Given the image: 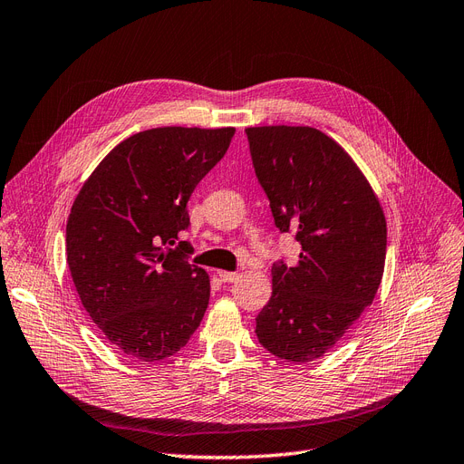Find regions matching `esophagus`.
Returning a JSON list of instances; mask_svg holds the SVG:
<instances>
[{
    "mask_svg": "<svg viewBox=\"0 0 464 464\" xmlns=\"http://www.w3.org/2000/svg\"><path fill=\"white\" fill-rule=\"evenodd\" d=\"M218 276L223 283H237L241 279V273H231V271H218Z\"/></svg>",
    "mask_w": 464,
    "mask_h": 464,
    "instance_id": "1",
    "label": "esophagus"
}]
</instances>
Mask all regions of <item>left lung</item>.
<instances>
[{
	"label": "left lung",
	"instance_id": "obj_1",
	"mask_svg": "<svg viewBox=\"0 0 464 464\" xmlns=\"http://www.w3.org/2000/svg\"><path fill=\"white\" fill-rule=\"evenodd\" d=\"M256 178L281 233H296V266L273 264L256 317L260 344L286 362L329 352L372 304L386 262V218L363 171L310 126L246 128Z\"/></svg>",
	"mask_w": 464,
	"mask_h": 464
}]
</instances>
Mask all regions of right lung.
Masks as SVG:
<instances>
[{"label": "right lung", "instance_id": "obj_1", "mask_svg": "<svg viewBox=\"0 0 464 464\" xmlns=\"http://www.w3.org/2000/svg\"><path fill=\"white\" fill-rule=\"evenodd\" d=\"M235 128H152L116 145L80 188L66 264L85 312L135 362L178 353L200 324L210 277L191 266L187 202L223 159Z\"/></svg>", "mask_w": 464, "mask_h": 464}]
</instances>
